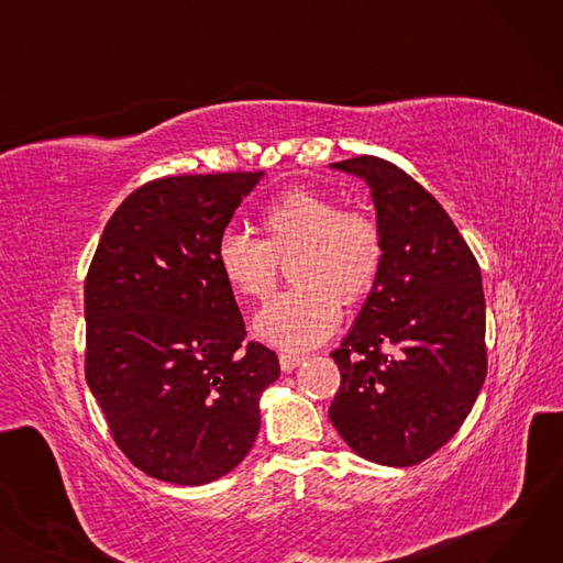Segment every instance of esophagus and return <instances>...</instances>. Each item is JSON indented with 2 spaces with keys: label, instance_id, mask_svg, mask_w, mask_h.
Instances as JSON below:
<instances>
[{
  "label": "esophagus",
  "instance_id": "obj_1",
  "mask_svg": "<svg viewBox=\"0 0 563 563\" xmlns=\"http://www.w3.org/2000/svg\"><path fill=\"white\" fill-rule=\"evenodd\" d=\"M278 361H280L283 372H291V369H297L303 363V356H297V353H280Z\"/></svg>",
  "mask_w": 563,
  "mask_h": 563
}]
</instances>
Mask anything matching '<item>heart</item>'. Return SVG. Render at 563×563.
Wrapping results in <instances>:
<instances>
[{
	"label": "heart",
	"instance_id": "b5f03b06",
	"mask_svg": "<svg viewBox=\"0 0 563 563\" xmlns=\"http://www.w3.org/2000/svg\"><path fill=\"white\" fill-rule=\"evenodd\" d=\"M257 225L262 240L223 230L214 262L225 285L244 301H266L291 262L297 285L255 317L260 340L287 351L327 342L342 321V303H363L378 283L386 244L378 221L317 189L294 187L266 202Z\"/></svg>",
	"mask_w": 563,
	"mask_h": 563
}]
</instances>
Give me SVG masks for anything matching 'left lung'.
<instances>
[{"mask_svg":"<svg viewBox=\"0 0 563 563\" xmlns=\"http://www.w3.org/2000/svg\"><path fill=\"white\" fill-rule=\"evenodd\" d=\"M372 189L386 260L331 353L342 383L329 418L358 456L416 465L461 429L486 378L479 264L440 202L372 155L331 164Z\"/></svg>","mask_w":563,"mask_h":563,"instance_id":"obj_1","label":"left lung"}]
</instances>
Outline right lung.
<instances>
[{
    "label": "right lung",
    "mask_w": 563,
    "mask_h": 563,
    "mask_svg": "<svg viewBox=\"0 0 563 563\" xmlns=\"http://www.w3.org/2000/svg\"><path fill=\"white\" fill-rule=\"evenodd\" d=\"M264 173L170 175L132 191L84 285L86 383L145 475L202 486L251 452L276 353L244 344L214 249Z\"/></svg>",
    "instance_id": "right-lung-1"
}]
</instances>
